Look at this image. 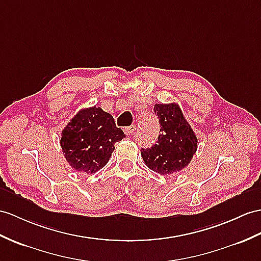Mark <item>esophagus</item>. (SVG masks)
Returning a JSON list of instances; mask_svg holds the SVG:
<instances>
[{"mask_svg": "<svg viewBox=\"0 0 261 261\" xmlns=\"http://www.w3.org/2000/svg\"><path fill=\"white\" fill-rule=\"evenodd\" d=\"M135 130H136V125H130L128 127H126V128L124 129L126 135H132Z\"/></svg>", "mask_w": 261, "mask_h": 261, "instance_id": "esophagus-1", "label": "esophagus"}]
</instances>
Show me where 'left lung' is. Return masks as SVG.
<instances>
[{
    "label": "left lung",
    "mask_w": 261,
    "mask_h": 261,
    "mask_svg": "<svg viewBox=\"0 0 261 261\" xmlns=\"http://www.w3.org/2000/svg\"><path fill=\"white\" fill-rule=\"evenodd\" d=\"M161 134L150 148L142 149L144 163L161 175H173L186 168L197 150V137L178 104H155Z\"/></svg>",
    "instance_id": "8db88e82"
}]
</instances>
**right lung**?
<instances>
[{"mask_svg": "<svg viewBox=\"0 0 261 261\" xmlns=\"http://www.w3.org/2000/svg\"><path fill=\"white\" fill-rule=\"evenodd\" d=\"M125 137L110 113L100 107L81 110L61 134V147L69 166L95 174L110 161L115 143Z\"/></svg>", "mask_w": 261, "mask_h": 261, "instance_id": "1", "label": "right lung"}]
</instances>
